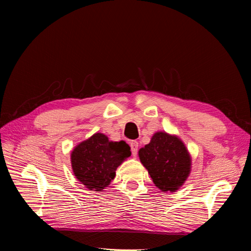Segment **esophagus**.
Instances as JSON below:
<instances>
[{
  "mask_svg": "<svg viewBox=\"0 0 251 251\" xmlns=\"http://www.w3.org/2000/svg\"><path fill=\"white\" fill-rule=\"evenodd\" d=\"M130 147H131V151H132V154L134 156L137 155V151H138V142L136 140H133L130 142Z\"/></svg>",
  "mask_w": 251,
  "mask_h": 251,
  "instance_id": "34e87169",
  "label": "esophagus"
}]
</instances>
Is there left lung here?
I'll return each instance as SVG.
<instances>
[{
    "label": "left lung",
    "mask_w": 251,
    "mask_h": 251,
    "mask_svg": "<svg viewBox=\"0 0 251 251\" xmlns=\"http://www.w3.org/2000/svg\"><path fill=\"white\" fill-rule=\"evenodd\" d=\"M141 163L155 185L162 192H175L191 172V156L176 136L157 132L151 142L139 150Z\"/></svg>",
    "instance_id": "left-lung-1"
}]
</instances>
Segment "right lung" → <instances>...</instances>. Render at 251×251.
Instances as JSON below:
<instances>
[{"instance_id":"right-lung-1","label":"right lung","mask_w":251,"mask_h":251,"mask_svg":"<svg viewBox=\"0 0 251 251\" xmlns=\"http://www.w3.org/2000/svg\"><path fill=\"white\" fill-rule=\"evenodd\" d=\"M130 156L131 148L126 141H110L105 135L96 133L73 150L72 170L90 191L101 192L115 178L118 166Z\"/></svg>"}]
</instances>
